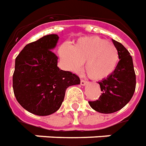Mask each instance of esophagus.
Wrapping results in <instances>:
<instances>
[{"mask_svg": "<svg viewBox=\"0 0 146 146\" xmlns=\"http://www.w3.org/2000/svg\"><path fill=\"white\" fill-rule=\"evenodd\" d=\"M80 84L82 85V86H86V84H87V82H86V80H83V79H82V80H81Z\"/></svg>", "mask_w": 146, "mask_h": 146, "instance_id": "esophagus-1", "label": "esophagus"}]
</instances>
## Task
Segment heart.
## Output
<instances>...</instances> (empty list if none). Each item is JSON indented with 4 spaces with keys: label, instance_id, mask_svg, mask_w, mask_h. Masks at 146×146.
Instances as JSON below:
<instances>
[{
    "label": "heart",
    "instance_id": "1",
    "mask_svg": "<svg viewBox=\"0 0 146 146\" xmlns=\"http://www.w3.org/2000/svg\"><path fill=\"white\" fill-rule=\"evenodd\" d=\"M59 55L66 69L77 72L85 63V71L91 79L103 80L115 71L119 53L111 42L100 37H83L70 47L64 44Z\"/></svg>",
    "mask_w": 146,
    "mask_h": 146
}]
</instances>
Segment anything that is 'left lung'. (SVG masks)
Listing matches in <instances>:
<instances>
[{"label": "left lung", "mask_w": 146, "mask_h": 146, "mask_svg": "<svg viewBox=\"0 0 146 146\" xmlns=\"http://www.w3.org/2000/svg\"><path fill=\"white\" fill-rule=\"evenodd\" d=\"M117 49L120 60L115 71L99 84L103 93L99 100L89 101L92 109L102 113L118 111L132 98L135 90L136 77L132 57L121 42L112 40Z\"/></svg>", "instance_id": "8db88e82"}]
</instances>
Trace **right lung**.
Wrapping results in <instances>:
<instances>
[{
    "mask_svg": "<svg viewBox=\"0 0 146 146\" xmlns=\"http://www.w3.org/2000/svg\"><path fill=\"white\" fill-rule=\"evenodd\" d=\"M59 36L50 34L25 46L15 58L13 90L24 109L38 116L52 114L59 109L68 87L80 84V78L57 67L52 51Z\"/></svg>",
    "mask_w": 146,
    "mask_h": 146,
    "instance_id": "1",
    "label": "right lung"
}]
</instances>
